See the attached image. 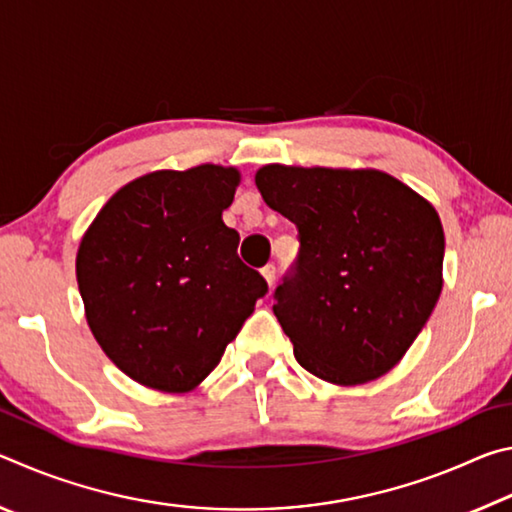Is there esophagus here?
I'll use <instances>...</instances> for the list:
<instances>
[{
    "mask_svg": "<svg viewBox=\"0 0 512 512\" xmlns=\"http://www.w3.org/2000/svg\"><path fill=\"white\" fill-rule=\"evenodd\" d=\"M262 275H264V280H266L268 287H273V282H275V266L273 264H266L262 268Z\"/></svg>",
    "mask_w": 512,
    "mask_h": 512,
    "instance_id": "esophagus-1",
    "label": "esophagus"
}]
</instances>
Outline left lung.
<instances>
[{
  "mask_svg": "<svg viewBox=\"0 0 512 512\" xmlns=\"http://www.w3.org/2000/svg\"><path fill=\"white\" fill-rule=\"evenodd\" d=\"M255 185L298 228V264L273 311L300 366L336 386L393 370L443 291L436 207L377 169L266 164Z\"/></svg>",
  "mask_w": 512,
  "mask_h": 512,
  "instance_id": "obj_1",
  "label": "left lung"
}]
</instances>
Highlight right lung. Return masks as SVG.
I'll return each instance as SVG.
<instances>
[{
  "label": "right lung",
  "mask_w": 512,
  "mask_h": 512,
  "mask_svg": "<svg viewBox=\"0 0 512 512\" xmlns=\"http://www.w3.org/2000/svg\"><path fill=\"white\" fill-rule=\"evenodd\" d=\"M235 167L151 171L101 207L76 253L94 339L137 384L189 393L219 366L266 280L237 255L223 223Z\"/></svg>",
  "instance_id": "add662e5"
}]
</instances>
